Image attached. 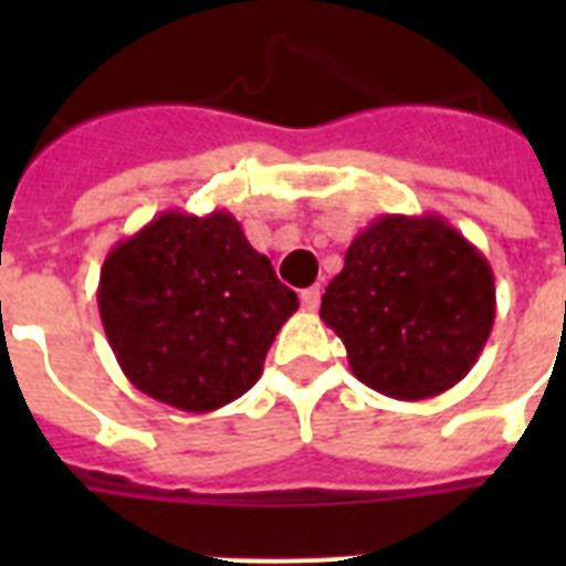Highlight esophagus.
I'll return each mask as SVG.
<instances>
[{"mask_svg": "<svg viewBox=\"0 0 566 566\" xmlns=\"http://www.w3.org/2000/svg\"><path fill=\"white\" fill-rule=\"evenodd\" d=\"M319 296H323V291H319V284H314V287H305V291L300 293L302 305H305V308H308V311H317Z\"/></svg>", "mask_w": 566, "mask_h": 566, "instance_id": "esophagus-1", "label": "esophagus"}]
</instances>
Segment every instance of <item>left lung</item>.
Returning a JSON list of instances; mask_svg holds the SVG:
<instances>
[{"label": "left lung", "instance_id": "obj_1", "mask_svg": "<svg viewBox=\"0 0 566 566\" xmlns=\"http://www.w3.org/2000/svg\"><path fill=\"white\" fill-rule=\"evenodd\" d=\"M319 317L358 381L390 399H429L473 370L491 337L493 270L438 213H385L355 234Z\"/></svg>", "mask_w": 566, "mask_h": 566}]
</instances>
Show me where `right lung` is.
<instances>
[{
  "mask_svg": "<svg viewBox=\"0 0 566 566\" xmlns=\"http://www.w3.org/2000/svg\"><path fill=\"white\" fill-rule=\"evenodd\" d=\"M96 300L128 381L190 413L247 394L300 308L229 211H161L105 255Z\"/></svg>",
  "mask_w": 566,
  "mask_h": 566,
  "instance_id": "right-lung-1",
  "label": "right lung"
}]
</instances>
